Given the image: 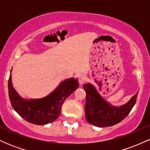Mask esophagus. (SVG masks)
Returning <instances> with one entry per match:
<instances>
[{
  "mask_svg": "<svg viewBox=\"0 0 150 150\" xmlns=\"http://www.w3.org/2000/svg\"><path fill=\"white\" fill-rule=\"evenodd\" d=\"M78 81H79V83H80V85H83V84L85 83V81H86L85 75H80V76H79V77H78Z\"/></svg>",
  "mask_w": 150,
  "mask_h": 150,
  "instance_id": "1",
  "label": "esophagus"
}]
</instances>
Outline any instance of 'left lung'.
<instances>
[{
	"label": "left lung",
	"mask_w": 150,
	"mask_h": 150,
	"mask_svg": "<svg viewBox=\"0 0 150 150\" xmlns=\"http://www.w3.org/2000/svg\"><path fill=\"white\" fill-rule=\"evenodd\" d=\"M83 88L86 92V120L101 128L112 126L124 119L135 104L138 94L137 92L126 104L118 107L104 100L92 84H84Z\"/></svg>",
	"instance_id": "1"
}]
</instances>
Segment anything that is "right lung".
Returning <instances> with one entry per match:
<instances>
[{
    "label": "right lung",
    "instance_id": "obj_1",
    "mask_svg": "<svg viewBox=\"0 0 150 150\" xmlns=\"http://www.w3.org/2000/svg\"><path fill=\"white\" fill-rule=\"evenodd\" d=\"M8 80V94L12 106L22 118L29 123L46 125L57 119L65 99L78 88L77 78H68L61 82L49 95L41 99L30 100L23 99L16 92L12 83V76Z\"/></svg>",
    "mask_w": 150,
    "mask_h": 150
}]
</instances>
